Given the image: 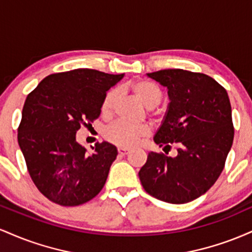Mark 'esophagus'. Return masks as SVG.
I'll list each match as a JSON object with an SVG mask.
<instances>
[{
  "mask_svg": "<svg viewBox=\"0 0 252 252\" xmlns=\"http://www.w3.org/2000/svg\"><path fill=\"white\" fill-rule=\"evenodd\" d=\"M129 153V150L128 149H126V148H118V154L120 155H126Z\"/></svg>",
  "mask_w": 252,
  "mask_h": 252,
  "instance_id": "34e87169",
  "label": "esophagus"
}]
</instances>
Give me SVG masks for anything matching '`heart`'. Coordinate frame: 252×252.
Wrapping results in <instances>:
<instances>
[{
  "label": "heart",
  "instance_id": "1",
  "mask_svg": "<svg viewBox=\"0 0 252 252\" xmlns=\"http://www.w3.org/2000/svg\"><path fill=\"white\" fill-rule=\"evenodd\" d=\"M131 90L140 102L147 108H154L162 99V92L158 85L148 80H138L131 85ZM118 98V90L111 89L104 96L100 110L108 116L112 112ZM150 130L146 124H129L122 121L112 123L105 129V137L109 142L122 148H131L136 146L141 138L148 136Z\"/></svg>",
  "mask_w": 252,
  "mask_h": 252
}]
</instances>
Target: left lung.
I'll return each mask as SVG.
<instances>
[{
	"instance_id": "obj_1",
	"label": "left lung",
	"mask_w": 252,
	"mask_h": 252,
	"mask_svg": "<svg viewBox=\"0 0 252 252\" xmlns=\"http://www.w3.org/2000/svg\"><path fill=\"white\" fill-rule=\"evenodd\" d=\"M168 89V111L154 141L168 153H149L138 172L144 190L169 204H185L206 193L224 169L235 128L227 92L207 74L180 68L148 73Z\"/></svg>"
}]
</instances>
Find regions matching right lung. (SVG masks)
<instances>
[{"label": "right lung", "instance_id": "obj_1", "mask_svg": "<svg viewBox=\"0 0 252 252\" xmlns=\"http://www.w3.org/2000/svg\"><path fill=\"white\" fill-rule=\"evenodd\" d=\"M122 78L91 68L60 72L42 79L26 98L17 141L32 180L48 200L78 206L102 190L116 147L97 142L86 154L76 134L99 117L106 91Z\"/></svg>", "mask_w": 252, "mask_h": 252}]
</instances>
